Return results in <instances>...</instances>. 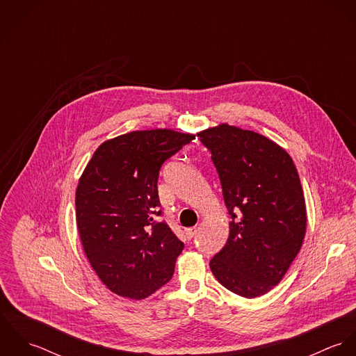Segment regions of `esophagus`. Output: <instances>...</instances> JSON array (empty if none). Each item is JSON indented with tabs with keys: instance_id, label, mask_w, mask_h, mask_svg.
I'll return each instance as SVG.
<instances>
[{
	"instance_id": "1",
	"label": "esophagus",
	"mask_w": 356,
	"mask_h": 356,
	"mask_svg": "<svg viewBox=\"0 0 356 356\" xmlns=\"http://www.w3.org/2000/svg\"><path fill=\"white\" fill-rule=\"evenodd\" d=\"M196 233H197V227H188V229H185V234H186V237L189 240L193 238L196 236Z\"/></svg>"
}]
</instances>
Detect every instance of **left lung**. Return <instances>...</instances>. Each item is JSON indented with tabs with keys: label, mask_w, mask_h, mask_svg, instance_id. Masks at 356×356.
<instances>
[{
	"label": "left lung",
	"mask_w": 356,
	"mask_h": 356,
	"mask_svg": "<svg viewBox=\"0 0 356 356\" xmlns=\"http://www.w3.org/2000/svg\"><path fill=\"white\" fill-rule=\"evenodd\" d=\"M218 170L232 220L209 267L230 292L252 299L286 274L305 241L303 188L289 153L273 140L220 123L199 131Z\"/></svg>",
	"instance_id": "obj_1"
}]
</instances>
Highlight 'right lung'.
<instances>
[{
	"instance_id": "1",
	"label": "right lung",
	"mask_w": 356,
	"mask_h": 356,
	"mask_svg": "<svg viewBox=\"0 0 356 356\" xmlns=\"http://www.w3.org/2000/svg\"><path fill=\"white\" fill-rule=\"evenodd\" d=\"M195 134L171 129L130 131L104 141L75 193L76 225L89 263L122 298L143 300L165 285L184 243L156 222L157 178L164 160Z\"/></svg>"
}]
</instances>
